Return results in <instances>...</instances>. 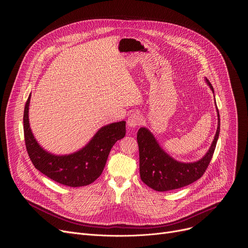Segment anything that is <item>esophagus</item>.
Returning a JSON list of instances; mask_svg holds the SVG:
<instances>
[{"instance_id": "obj_1", "label": "esophagus", "mask_w": 248, "mask_h": 248, "mask_svg": "<svg viewBox=\"0 0 248 248\" xmlns=\"http://www.w3.org/2000/svg\"><path fill=\"white\" fill-rule=\"evenodd\" d=\"M141 123H142V117H141L139 114L137 113H134V114H131L128 119H127V126L128 128H135L136 126L140 125Z\"/></svg>"}]
</instances>
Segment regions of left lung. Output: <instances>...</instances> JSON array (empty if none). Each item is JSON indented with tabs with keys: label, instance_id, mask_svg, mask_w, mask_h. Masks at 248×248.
Returning a JSON list of instances; mask_svg holds the SVG:
<instances>
[{
	"label": "left lung",
	"instance_id": "left-lung-1",
	"mask_svg": "<svg viewBox=\"0 0 248 248\" xmlns=\"http://www.w3.org/2000/svg\"><path fill=\"white\" fill-rule=\"evenodd\" d=\"M205 80L214 93L213 86L207 78ZM217 114L218 127L213 142L200 160L192 163H183L171 158L160 146L157 139L148 128L140 127L137 131V143L141 181L154 190L168 191L186 186L200 179L213 157L219 138L220 115L218 108Z\"/></svg>",
	"mask_w": 248,
	"mask_h": 248
}]
</instances>
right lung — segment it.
Listing matches in <instances>:
<instances>
[{"label": "right lung", "mask_w": 248, "mask_h": 248, "mask_svg": "<svg viewBox=\"0 0 248 248\" xmlns=\"http://www.w3.org/2000/svg\"><path fill=\"white\" fill-rule=\"evenodd\" d=\"M29 95L23 114L24 140L28 156L38 170L61 185L78 187L92 184L101 175L114 144L125 135V122L101 127L80 150L68 155H55L43 149L29 124Z\"/></svg>", "instance_id": "obj_1"}]
</instances>
